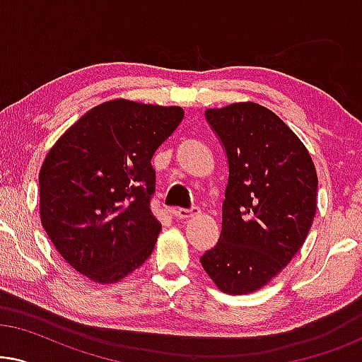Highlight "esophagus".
<instances>
[{
    "label": "esophagus",
    "instance_id": "1",
    "mask_svg": "<svg viewBox=\"0 0 362 362\" xmlns=\"http://www.w3.org/2000/svg\"><path fill=\"white\" fill-rule=\"evenodd\" d=\"M197 214H199V209H197V207H192V209H175V217L181 221L192 219V217H196Z\"/></svg>",
    "mask_w": 362,
    "mask_h": 362
}]
</instances>
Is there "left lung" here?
Returning <instances> with one entry per match:
<instances>
[{
	"instance_id": "8db88e82",
	"label": "left lung",
	"mask_w": 362,
	"mask_h": 362,
	"mask_svg": "<svg viewBox=\"0 0 362 362\" xmlns=\"http://www.w3.org/2000/svg\"><path fill=\"white\" fill-rule=\"evenodd\" d=\"M206 118L224 145L229 181L219 242L201 264L224 293H254L305 244L316 214V168L290 127L259 103L207 108Z\"/></svg>"
}]
</instances>
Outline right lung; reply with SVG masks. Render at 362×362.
Masks as SVG:
<instances>
[{
    "mask_svg": "<svg viewBox=\"0 0 362 362\" xmlns=\"http://www.w3.org/2000/svg\"><path fill=\"white\" fill-rule=\"evenodd\" d=\"M181 107L103 102L69 127L39 171V214L62 259L95 284H117L151 255L161 224L150 209L151 158Z\"/></svg>",
    "mask_w": 362,
    "mask_h": 362,
    "instance_id": "right-lung-1",
    "label": "right lung"
}]
</instances>
